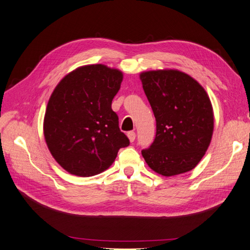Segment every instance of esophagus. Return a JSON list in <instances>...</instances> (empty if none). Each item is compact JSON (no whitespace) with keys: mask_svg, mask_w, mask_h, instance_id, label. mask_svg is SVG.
<instances>
[{"mask_svg":"<svg viewBox=\"0 0 250 250\" xmlns=\"http://www.w3.org/2000/svg\"><path fill=\"white\" fill-rule=\"evenodd\" d=\"M127 138L130 139V142H134V139H135V136H136V134H135V132L134 131H130V132H127Z\"/></svg>","mask_w":250,"mask_h":250,"instance_id":"34e87169","label":"esophagus"}]
</instances>
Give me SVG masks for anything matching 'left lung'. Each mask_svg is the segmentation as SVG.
<instances>
[{
	"label": "left lung",
	"instance_id": "obj_1",
	"mask_svg": "<svg viewBox=\"0 0 250 250\" xmlns=\"http://www.w3.org/2000/svg\"><path fill=\"white\" fill-rule=\"evenodd\" d=\"M156 120L154 142L142 151L148 166L164 177L193 169L210 146L214 114L207 91L176 69L139 74Z\"/></svg>",
	"mask_w": 250,
	"mask_h": 250
}]
</instances>
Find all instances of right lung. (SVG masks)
Returning a JSON list of instances; mask_svg holds the SVG:
<instances>
[{
    "label": "right lung",
    "mask_w": 250,
    "mask_h": 250,
    "mask_svg": "<svg viewBox=\"0 0 250 250\" xmlns=\"http://www.w3.org/2000/svg\"><path fill=\"white\" fill-rule=\"evenodd\" d=\"M124 74L102 63L86 65L63 77L49 99L44 139L63 169L79 177L106 170L129 139L119 129L112 101Z\"/></svg>",
    "instance_id": "right-lung-1"
}]
</instances>
